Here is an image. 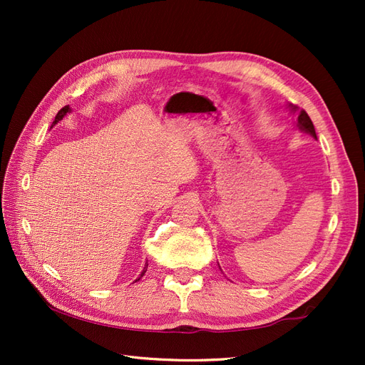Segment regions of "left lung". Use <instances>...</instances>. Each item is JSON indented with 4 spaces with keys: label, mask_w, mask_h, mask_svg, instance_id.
<instances>
[{
    "label": "left lung",
    "mask_w": 365,
    "mask_h": 365,
    "mask_svg": "<svg viewBox=\"0 0 365 365\" xmlns=\"http://www.w3.org/2000/svg\"><path fill=\"white\" fill-rule=\"evenodd\" d=\"M288 108H289L291 113H297V128L300 129L302 132H306V134L317 138L314 123H312V120L309 118V115L306 114V111H303V109H302V111H298V108L291 105V103L288 105ZM219 269H220V267H219Z\"/></svg>",
    "instance_id": "8db88e82"
}]
</instances>
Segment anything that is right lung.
<instances>
[{
	"label": "right lung",
	"mask_w": 365,
	"mask_h": 365,
	"mask_svg": "<svg viewBox=\"0 0 365 365\" xmlns=\"http://www.w3.org/2000/svg\"><path fill=\"white\" fill-rule=\"evenodd\" d=\"M68 113H71V108H70V105H67V106H63V108L61 109V111H59V113L56 114V117H54V121H53V125H51V128H53L54 125H58V123H59V121H61V120H62V118H63L65 115H67ZM146 271H148V263L145 264V268H143V272L140 274V277H138L137 280H140V279L143 277V275H145V272H146ZM137 280H135V282H137Z\"/></svg>",
	"instance_id": "1"
}]
</instances>
